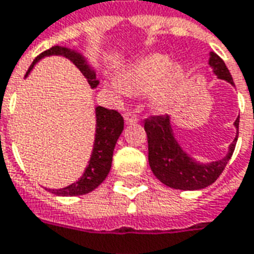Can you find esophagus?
I'll use <instances>...</instances> for the list:
<instances>
[{
    "instance_id": "34e87169",
    "label": "esophagus",
    "mask_w": 254,
    "mask_h": 254,
    "mask_svg": "<svg viewBox=\"0 0 254 254\" xmlns=\"http://www.w3.org/2000/svg\"><path fill=\"white\" fill-rule=\"evenodd\" d=\"M124 120H125V122L127 124H134V122H137V115L134 114V113H132V111H127V113H125L124 114Z\"/></svg>"
}]
</instances>
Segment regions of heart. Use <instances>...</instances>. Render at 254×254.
<instances>
[{
  "label": "heart",
  "mask_w": 254,
  "mask_h": 254,
  "mask_svg": "<svg viewBox=\"0 0 254 254\" xmlns=\"http://www.w3.org/2000/svg\"><path fill=\"white\" fill-rule=\"evenodd\" d=\"M165 55H151L130 65L122 72L118 86L130 95H145L152 92V103L157 109L165 107L175 92L182 70L175 67Z\"/></svg>",
  "instance_id": "1"
}]
</instances>
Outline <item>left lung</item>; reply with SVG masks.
<instances>
[{
    "label": "left lung",
    "instance_id": "left-lung-1",
    "mask_svg": "<svg viewBox=\"0 0 254 254\" xmlns=\"http://www.w3.org/2000/svg\"><path fill=\"white\" fill-rule=\"evenodd\" d=\"M209 64L220 79L234 85L232 77L226 63L216 53H210ZM235 127H239V117L235 121ZM144 130L148 141V164L158 180L170 189L191 190L205 189L214 183L228 164L238 136L230 145L228 154L223 159L212 164H198L183 151L182 147L173 136L169 115H152L144 121Z\"/></svg>",
    "mask_w": 254,
    "mask_h": 254
}]
</instances>
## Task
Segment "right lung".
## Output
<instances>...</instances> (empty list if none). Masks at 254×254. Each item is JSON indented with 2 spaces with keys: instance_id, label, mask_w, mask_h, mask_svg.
<instances>
[{
  "instance_id": "1",
  "label": "right lung",
  "mask_w": 254,
  "mask_h": 254,
  "mask_svg": "<svg viewBox=\"0 0 254 254\" xmlns=\"http://www.w3.org/2000/svg\"><path fill=\"white\" fill-rule=\"evenodd\" d=\"M51 55H59L72 62L79 68V71L84 74L92 88H96L99 85L96 74L93 70H90V67L86 64L84 58L75 51L63 47H52L38 55L26 72V77L38 60ZM122 130H124V118L117 110L96 107V134H95V144H93V151L90 155L89 165L86 166L84 175L78 182L72 183L64 189L51 190V192L55 195H62V196H75V195L88 194L97 189L104 182V179L107 177L111 169L113 151Z\"/></svg>"
}]
</instances>
